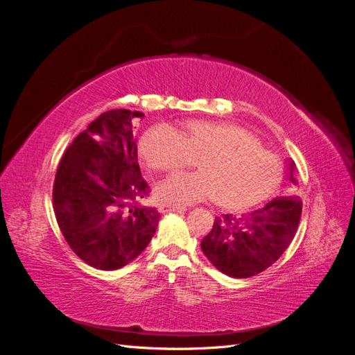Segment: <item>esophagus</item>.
Returning a JSON list of instances; mask_svg holds the SVG:
<instances>
[{
    "instance_id": "1",
    "label": "esophagus",
    "mask_w": 355,
    "mask_h": 355,
    "mask_svg": "<svg viewBox=\"0 0 355 355\" xmlns=\"http://www.w3.org/2000/svg\"><path fill=\"white\" fill-rule=\"evenodd\" d=\"M159 210L163 213H170V211H185L187 207H176V206H161Z\"/></svg>"
}]
</instances>
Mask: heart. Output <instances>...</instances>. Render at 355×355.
I'll return each mask as SVG.
<instances>
[{
	"label": "heart",
	"instance_id": "obj_1",
	"mask_svg": "<svg viewBox=\"0 0 355 355\" xmlns=\"http://www.w3.org/2000/svg\"><path fill=\"white\" fill-rule=\"evenodd\" d=\"M139 157L155 171L187 167L158 182L155 200L163 206L185 207L214 198L228 210L250 209L270 198L282 182L280 159L247 128L223 121H185L175 128L151 125L137 142Z\"/></svg>",
	"mask_w": 355,
	"mask_h": 355
}]
</instances>
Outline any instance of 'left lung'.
Segmentation results:
<instances>
[{
    "label": "left lung",
    "mask_w": 355,
    "mask_h": 355,
    "mask_svg": "<svg viewBox=\"0 0 355 355\" xmlns=\"http://www.w3.org/2000/svg\"><path fill=\"white\" fill-rule=\"evenodd\" d=\"M299 170L287 159L288 192L297 187ZM302 214V201L296 196L277 197L265 207L241 214H222L202 239L201 250L223 274L249 278L270 268L292 243Z\"/></svg>",
    "instance_id": "8db88e82"
}]
</instances>
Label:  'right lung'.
<instances>
[{
	"label": "right lung",
	"mask_w": 355,
	"mask_h": 355,
	"mask_svg": "<svg viewBox=\"0 0 355 355\" xmlns=\"http://www.w3.org/2000/svg\"><path fill=\"white\" fill-rule=\"evenodd\" d=\"M142 116L128 110L103 112L73 139L56 171L59 228L72 252L98 270L130 263L157 231L158 210L137 204L151 191L133 139V123Z\"/></svg>",
	"instance_id": "add662e5"
}]
</instances>
